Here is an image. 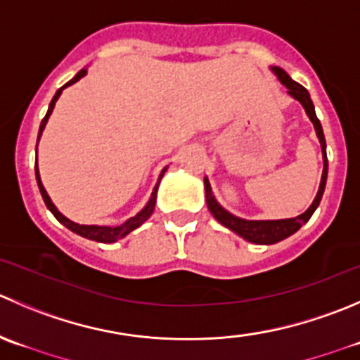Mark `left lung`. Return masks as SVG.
<instances>
[{"label": "left lung", "mask_w": 360, "mask_h": 360, "mask_svg": "<svg viewBox=\"0 0 360 360\" xmlns=\"http://www.w3.org/2000/svg\"><path fill=\"white\" fill-rule=\"evenodd\" d=\"M274 75L278 77L281 84L287 87V93L294 100H297L302 107H304L306 114H308L309 121L313 123L316 131V137H319L320 146H322V158H323V170H322V179H320L319 191H316L315 200L311 202L308 209H306L302 214L295 216V218H287V219H244L239 218V216H233L232 212L226 211L225 207L219 205V202L216 200L214 195H212L211 184H209L207 177H204V190H205V204H207V209L211 211V214L221 223L223 226H226L229 230L236 232L237 236L246 239L248 243L253 244H276L280 240L287 239L292 233L297 232L309 218L315 212V209L319 207L320 200H322L323 190H326L327 183V170H329V163H327V151H326V137H323L322 124H320L319 117L315 114V105H313L311 98H309V93L306 87H302L301 84L295 82L283 68L280 66H271Z\"/></svg>", "instance_id": "1"}]
</instances>
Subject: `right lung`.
Wrapping results in <instances>:
<instances>
[{
    "label": "right lung",
    "instance_id": "add662e5",
    "mask_svg": "<svg viewBox=\"0 0 360 360\" xmlns=\"http://www.w3.org/2000/svg\"><path fill=\"white\" fill-rule=\"evenodd\" d=\"M86 73H87V68H82V70H80L79 73H77L75 77H73L72 80H68V82H66L65 86L59 87L58 91H56L54 98H52V100H51V103H49V110H47V114H45V117H44V120H41V123H40V131H38V141H40L41 131L45 130V124H47L49 117H51L52 110H54L56 102H58V98H59V96H61L63 89H65V87H68V86H72V84H75L77 80L82 79V77L86 75ZM37 148H38V146H37ZM167 169H169V167H165V169H162V172H160V176H158V181H156L155 188H153V193H151V197H149L148 204H146L144 207H142L141 211L137 212V214L131 216V218H128L127 221L121 223V225L105 226V225H80V223L72 221V219L66 218L65 214H61V212L58 211V207H56V205L52 204V200H51V197H49L47 191H45L44 184H41V179H40V172H38V163H34V174H37L38 190H40L41 198H44V202H45V205H47L49 211H51L52 214L56 216V219H58L59 223H63V225H65L66 229L72 230V232H75L77 236L86 237V239L96 240V243H116V240L123 239V237H127L128 233L134 232L135 229H139V226H141L142 223L148 221L149 216H151V214H153V211H155V205H156V193H158L160 181H162L163 174L167 172Z\"/></svg>",
    "mask_w": 360,
    "mask_h": 360
}]
</instances>
